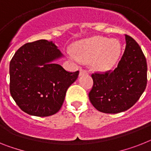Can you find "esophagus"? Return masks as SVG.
<instances>
[{"label":"esophagus","instance_id":"esophagus-1","mask_svg":"<svg viewBox=\"0 0 151 151\" xmlns=\"http://www.w3.org/2000/svg\"><path fill=\"white\" fill-rule=\"evenodd\" d=\"M87 73V70H83V69H80V76L83 75L84 73Z\"/></svg>","mask_w":151,"mask_h":151}]
</instances>
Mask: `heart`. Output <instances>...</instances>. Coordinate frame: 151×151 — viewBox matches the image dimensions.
Instances as JSON below:
<instances>
[{"label": "heart", "instance_id": "b5f03b06", "mask_svg": "<svg viewBox=\"0 0 151 151\" xmlns=\"http://www.w3.org/2000/svg\"><path fill=\"white\" fill-rule=\"evenodd\" d=\"M121 54L119 40L104 37H94L77 44L75 52L68 48L67 54L75 62H91L93 69L107 71L112 69L118 61Z\"/></svg>", "mask_w": 151, "mask_h": 151}]
</instances>
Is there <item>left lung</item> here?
Instances as JSON below:
<instances>
[{
	"label": "left lung",
	"mask_w": 151,
	"mask_h": 151,
	"mask_svg": "<svg viewBox=\"0 0 151 151\" xmlns=\"http://www.w3.org/2000/svg\"><path fill=\"white\" fill-rule=\"evenodd\" d=\"M126 48L117 68L105 73H92L93 84L89 93L97 111L117 114L128 110L146 88L147 65L139 44L125 35Z\"/></svg>",
	"instance_id": "1"
}]
</instances>
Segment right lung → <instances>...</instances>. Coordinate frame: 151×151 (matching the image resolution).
<instances>
[{"label": "right lung", "mask_w": 151, "mask_h": 151, "mask_svg": "<svg viewBox=\"0 0 151 151\" xmlns=\"http://www.w3.org/2000/svg\"><path fill=\"white\" fill-rule=\"evenodd\" d=\"M62 56L47 40L27 43L16 51L10 62V92L24 112L47 116L59 111L68 87L79 74L53 62Z\"/></svg>", "instance_id": "1"}]
</instances>
